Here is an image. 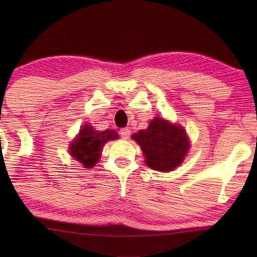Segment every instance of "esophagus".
I'll list each match as a JSON object with an SVG mask.
<instances>
[{
    "instance_id": "esophagus-1",
    "label": "esophagus",
    "mask_w": 257,
    "mask_h": 257,
    "mask_svg": "<svg viewBox=\"0 0 257 257\" xmlns=\"http://www.w3.org/2000/svg\"><path fill=\"white\" fill-rule=\"evenodd\" d=\"M119 135L122 139H127L130 138V136H131V131H130L128 128H121L120 131H119Z\"/></svg>"
}]
</instances>
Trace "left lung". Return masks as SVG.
<instances>
[{
	"instance_id": "left-lung-1",
	"label": "left lung",
	"mask_w": 257,
	"mask_h": 257,
	"mask_svg": "<svg viewBox=\"0 0 257 257\" xmlns=\"http://www.w3.org/2000/svg\"><path fill=\"white\" fill-rule=\"evenodd\" d=\"M132 138L142 147L147 166L160 172L178 167L189 149L185 130L158 117L150 122L149 127L135 133Z\"/></svg>"
}]
</instances>
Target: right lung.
<instances>
[{
  "mask_svg": "<svg viewBox=\"0 0 257 257\" xmlns=\"http://www.w3.org/2000/svg\"><path fill=\"white\" fill-rule=\"evenodd\" d=\"M117 138L118 133L114 130H105L100 132L96 131L92 126L84 125L70 146V153L85 168L93 167L99 159L104 144Z\"/></svg>",
  "mask_w": 257,
  "mask_h": 257,
  "instance_id": "1",
  "label": "right lung"
}]
</instances>
